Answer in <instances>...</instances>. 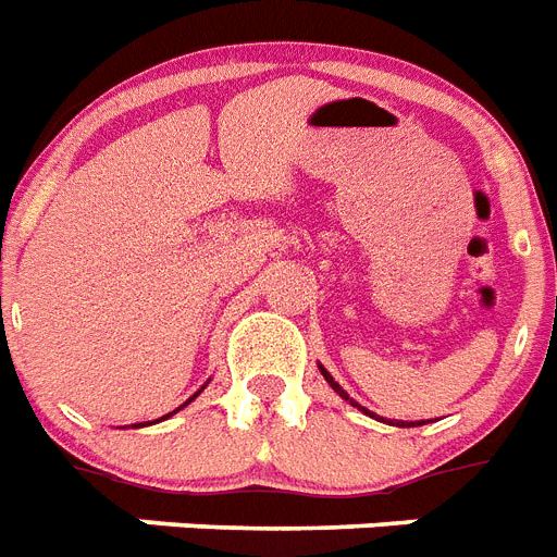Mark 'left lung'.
<instances>
[{"label": "left lung", "instance_id": "left-lung-1", "mask_svg": "<svg viewBox=\"0 0 557 557\" xmlns=\"http://www.w3.org/2000/svg\"><path fill=\"white\" fill-rule=\"evenodd\" d=\"M319 371H322L324 382H327V385H331V388L336 391V394H339L342 399H345V403H350V405H354V408H359V411H362V413H368V417H373V420H380V417H376V413L368 411V408H362V405L356 403V399H350L348 391L342 388L339 382L333 380V376H331V373H327V368H324V364H319ZM382 422H385V420H382ZM391 425H397V429H413V425H425V420H417V422H408V420H391Z\"/></svg>", "mask_w": 557, "mask_h": 557}]
</instances>
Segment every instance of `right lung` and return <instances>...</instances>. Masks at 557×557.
<instances>
[{
    "label": "right lung",
    "instance_id": "right-lung-1",
    "mask_svg": "<svg viewBox=\"0 0 557 557\" xmlns=\"http://www.w3.org/2000/svg\"><path fill=\"white\" fill-rule=\"evenodd\" d=\"M203 388H207V385H203ZM203 388H201V391H203ZM201 391H198V394H201ZM198 394H193V397L186 399V403H184V405H181V408H186V405L193 403V399H195V397H198ZM181 408H175V411H172V413H177V411H181ZM172 413H166V417H160V420H169V417H172ZM160 420H154V422H160ZM135 429H144V422H135Z\"/></svg>",
    "mask_w": 557,
    "mask_h": 557
}]
</instances>
